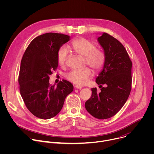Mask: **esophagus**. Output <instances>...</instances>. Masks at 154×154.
<instances>
[{
  "instance_id": "obj_1",
  "label": "esophagus",
  "mask_w": 154,
  "mask_h": 154,
  "mask_svg": "<svg viewBox=\"0 0 154 154\" xmlns=\"http://www.w3.org/2000/svg\"><path fill=\"white\" fill-rule=\"evenodd\" d=\"M75 88L76 89H82V86H79V85H75Z\"/></svg>"
}]
</instances>
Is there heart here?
I'll use <instances>...</instances> for the list:
<instances>
[{
    "label": "heart",
    "mask_w": 154,
    "mask_h": 154,
    "mask_svg": "<svg viewBox=\"0 0 154 154\" xmlns=\"http://www.w3.org/2000/svg\"><path fill=\"white\" fill-rule=\"evenodd\" d=\"M71 48L76 54L85 57V64H88L95 71L101 70L105 62L103 52L96 48V44L85 38H77L71 43ZM68 56V49L61 47L57 52V61L61 66H64ZM92 74L91 70L86 67L82 70H72L66 74V78L77 85H85Z\"/></svg>",
    "instance_id": "1"
}]
</instances>
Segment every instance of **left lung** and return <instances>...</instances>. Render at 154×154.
<instances>
[{
  "label": "left lung",
  "instance_id": "1",
  "mask_svg": "<svg viewBox=\"0 0 154 154\" xmlns=\"http://www.w3.org/2000/svg\"><path fill=\"white\" fill-rule=\"evenodd\" d=\"M105 55L103 68L96 82L105 85L101 91L91 89L92 95L85 102V108L96 118L105 119L115 116L126 102L131 88L132 62L124 46L106 33L97 38Z\"/></svg>",
  "mask_w": 154,
  "mask_h": 154
}]
</instances>
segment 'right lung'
I'll return each instance as SVG.
<instances>
[{
    "label": "right lung",
    "mask_w": 154,
    "mask_h": 154,
    "mask_svg": "<svg viewBox=\"0 0 154 154\" xmlns=\"http://www.w3.org/2000/svg\"><path fill=\"white\" fill-rule=\"evenodd\" d=\"M69 36L47 33L29 44L20 62L18 77L20 93L29 110L36 117L51 119L61 111L72 84L65 80L50 85L49 76L57 69V52Z\"/></svg>",
    "instance_id": "1"
}]
</instances>
